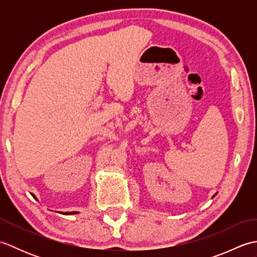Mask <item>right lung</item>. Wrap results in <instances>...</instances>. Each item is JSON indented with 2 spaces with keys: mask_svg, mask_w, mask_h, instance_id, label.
<instances>
[{
  "mask_svg": "<svg viewBox=\"0 0 257 257\" xmlns=\"http://www.w3.org/2000/svg\"><path fill=\"white\" fill-rule=\"evenodd\" d=\"M33 196H34V194H32ZM35 198V196H34ZM61 213H63V214H66V215H68V214H76V213H78V212H61Z\"/></svg>",
  "mask_w": 257,
  "mask_h": 257,
  "instance_id": "right-lung-1",
  "label": "right lung"
}]
</instances>
